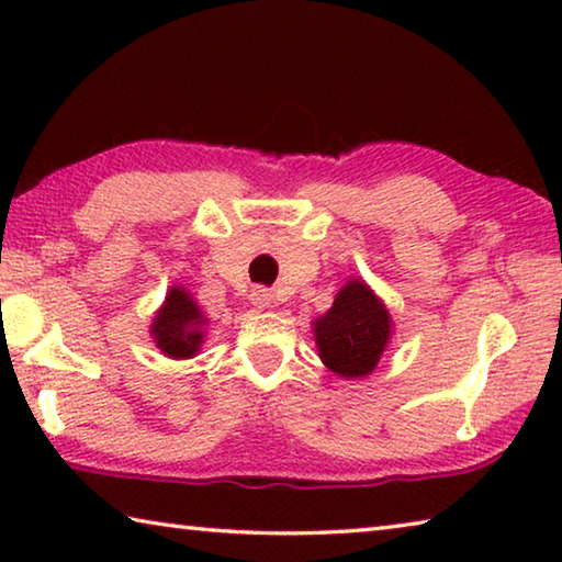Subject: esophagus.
I'll return each instance as SVG.
<instances>
[{
    "instance_id": "34e87169",
    "label": "esophagus",
    "mask_w": 562,
    "mask_h": 562,
    "mask_svg": "<svg viewBox=\"0 0 562 562\" xmlns=\"http://www.w3.org/2000/svg\"><path fill=\"white\" fill-rule=\"evenodd\" d=\"M250 302H252L255 310L262 312V310L272 307V294H270V290H265V288H255L250 292Z\"/></svg>"
}]
</instances>
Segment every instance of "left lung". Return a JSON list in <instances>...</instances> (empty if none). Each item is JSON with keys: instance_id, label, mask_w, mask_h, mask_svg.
<instances>
[{"instance_id": "left-lung-1", "label": "left lung", "mask_w": 562, "mask_h": 562, "mask_svg": "<svg viewBox=\"0 0 562 562\" xmlns=\"http://www.w3.org/2000/svg\"><path fill=\"white\" fill-rule=\"evenodd\" d=\"M312 329L322 364L341 379H361L376 369L394 322L384 300L364 280L349 278Z\"/></svg>"}]
</instances>
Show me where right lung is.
<instances>
[{
	"label": "right lung",
	"instance_id": "obj_1",
	"mask_svg": "<svg viewBox=\"0 0 562 562\" xmlns=\"http://www.w3.org/2000/svg\"><path fill=\"white\" fill-rule=\"evenodd\" d=\"M207 317L198 307L183 284H173L166 292V300L156 310L150 322V337H154L160 355L168 359H190L201 351L205 341Z\"/></svg>",
	"mask_w": 562,
	"mask_h": 562
}]
</instances>
